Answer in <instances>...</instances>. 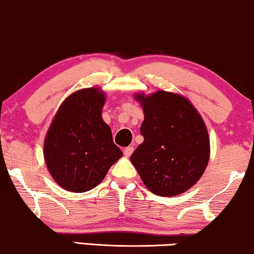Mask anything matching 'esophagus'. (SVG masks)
<instances>
[{
  "label": "esophagus",
  "instance_id": "1",
  "mask_svg": "<svg viewBox=\"0 0 254 254\" xmlns=\"http://www.w3.org/2000/svg\"><path fill=\"white\" fill-rule=\"evenodd\" d=\"M133 151H134V147H131V145H129V147L125 148L124 155L126 156V157H129V156H130L131 154H133Z\"/></svg>",
  "mask_w": 254,
  "mask_h": 254
}]
</instances>
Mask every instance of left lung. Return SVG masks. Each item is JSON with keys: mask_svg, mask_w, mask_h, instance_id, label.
I'll return each mask as SVG.
<instances>
[{"mask_svg": "<svg viewBox=\"0 0 254 254\" xmlns=\"http://www.w3.org/2000/svg\"><path fill=\"white\" fill-rule=\"evenodd\" d=\"M143 109L144 137L130 156L142 182L156 195L176 196L203 175L210 156L206 124L193 104L179 93L159 90L136 93Z\"/></svg>", "mask_w": 254, "mask_h": 254, "instance_id": "left-lung-1", "label": "left lung"}]
</instances>
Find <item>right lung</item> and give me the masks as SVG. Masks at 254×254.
Returning a JSON list of instances; mask_svg holds the SVG:
<instances>
[{
	"instance_id": "1",
	"label": "right lung",
	"mask_w": 254,
	"mask_h": 254,
	"mask_svg": "<svg viewBox=\"0 0 254 254\" xmlns=\"http://www.w3.org/2000/svg\"><path fill=\"white\" fill-rule=\"evenodd\" d=\"M105 92L97 86L72 92L59 107L44 141L52 178L69 192L95 189L123 156L103 120Z\"/></svg>"
}]
</instances>
